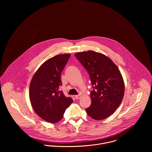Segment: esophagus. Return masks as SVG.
<instances>
[{
    "label": "esophagus",
    "mask_w": 152,
    "mask_h": 152,
    "mask_svg": "<svg viewBox=\"0 0 152 152\" xmlns=\"http://www.w3.org/2000/svg\"><path fill=\"white\" fill-rule=\"evenodd\" d=\"M81 98V94L75 95V98L77 99H80V98Z\"/></svg>",
    "instance_id": "1"
}]
</instances>
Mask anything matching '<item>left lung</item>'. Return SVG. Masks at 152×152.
<instances>
[{
  "label": "left lung",
  "instance_id": "obj_1",
  "mask_svg": "<svg viewBox=\"0 0 152 152\" xmlns=\"http://www.w3.org/2000/svg\"><path fill=\"white\" fill-rule=\"evenodd\" d=\"M87 69L93 87L91 105L87 114L95 120H102L112 115L121 104L125 84L116 64L105 55L94 51L75 54Z\"/></svg>",
  "mask_w": 152,
  "mask_h": 152
}]
</instances>
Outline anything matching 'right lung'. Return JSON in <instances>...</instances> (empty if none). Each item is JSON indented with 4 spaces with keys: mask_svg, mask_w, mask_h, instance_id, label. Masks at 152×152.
<instances>
[{
    "mask_svg": "<svg viewBox=\"0 0 152 152\" xmlns=\"http://www.w3.org/2000/svg\"><path fill=\"white\" fill-rule=\"evenodd\" d=\"M70 56L59 54L45 61L34 73L30 84L29 97L33 108L39 116L50 123L59 122L73 102L59 89L62 85L61 74Z\"/></svg>",
    "mask_w": 152,
    "mask_h": 152,
    "instance_id": "right-lung-1",
    "label": "right lung"
}]
</instances>
